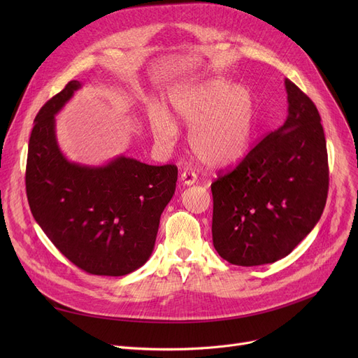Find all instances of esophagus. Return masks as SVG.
<instances>
[{
	"label": "esophagus",
	"instance_id": "34e87169",
	"mask_svg": "<svg viewBox=\"0 0 358 358\" xmlns=\"http://www.w3.org/2000/svg\"><path fill=\"white\" fill-rule=\"evenodd\" d=\"M180 180L184 185H192L197 181V176L193 173V171H189V169H185V171L181 173L180 176Z\"/></svg>",
	"mask_w": 358,
	"mask_h": 358
}]
</instances>
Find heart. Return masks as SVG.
Listing matches in <instances>:
<instances>
[{
    "mask_svg": "<svg viewBox=\"0 0 358 358\" xmlns=\"http://www.w3.org/2000/svg\"><path fill=\"white\" fill-rule=\"evenodd\" d=\"M169 104L177 119L192 126L189 143L196 158L209 166H227L248 154L255 134L252 94L227 78L176 87ZM154 136L166 143L177 134L174 119L162 107L149 115Z\"/></svg>",
    "mask_w": 358,
    "mask_h": 358,
    "instance_id": "1",
    "label": "heart"
}]
</instances>
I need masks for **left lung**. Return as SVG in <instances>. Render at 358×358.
Returning a JSON list of instances; mask_svg holds the SVG:
<instances>
[{"label":"left lung","instance_id":"1","mask_svg":"<svg viewBox=\"0 0 358 358\" xmlns=\"http://www.w3.org/2000/svg\"><path fill=\"white\" fill-rule=\"evenodd\" d=\"M289 116L231 171L212 182V235L217 254L252 267L289 255L324 212L328 152L313 101L285 81Z\"/></svg>","mask_w":358,"mask_h":358}]
</instances>
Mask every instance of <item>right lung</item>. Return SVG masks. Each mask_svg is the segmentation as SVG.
Instances as JSON below:
<instances>
[{
  "label": "right lung",
  "mask_w": 358,
  "mask_h": 358,
  "mask_svg": "<svg viewBox=\"0 0 358 358\" xmlns=\"http://www.w3.org/2000/svg\"><path fill=\"white\" fill-rule=\"evenodd\" d=\"M78 88L80 81H69L34 119L26 165L29 206L72 264L94 275H126L154 251L178 169L126 157L103 166L68 161L56 142L55 115Z\"/></svg>",
  "instance_id": "1"
}]
</instances>
